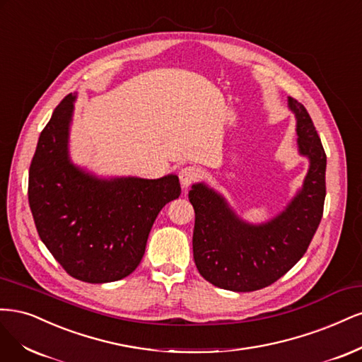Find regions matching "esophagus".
Returning <instances> with one entry per match:
<instances>
[{
	"instance_id": "34e87169",
	"label": "esophagus",
	"mask_w": 362,
	"mask_h": 362,
	"mask_svg": "<svg viewBox=\"0 0 362 362\" xmlns=\"http://www.w3.org/2000/svg\"><path fill=\"white\" fill-rule=\"evenodd\" d=\"M179 177H180V183L183 188H188L191 183H194L195 180L202 177V170L195 165L185 167L179 171Z\"/></svg>"
}]
</instances>
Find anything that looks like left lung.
Instances as JSON below:
<instances>
[{
	"instance_id": "1",
	"label": "left lung",
	"mask_w": 362,
	"mask_h": 362,
	"mask_svg": "<svg viewBox=\"0 0 362 362\" xmlns=\"http://www.w3.org/2000/svg\"><path fill=\"white\" fill-rule=\"evenodd\" d=\"M295 112L298 148L310 159L304 185L281 214L263 224L242 221L226 198L204 183L192 185L195 212L192 251L200 275L219 288L254 291L287 274L316 233L326 195V155L308 111L288 98Z\"/></svg>"
}]
</instances>
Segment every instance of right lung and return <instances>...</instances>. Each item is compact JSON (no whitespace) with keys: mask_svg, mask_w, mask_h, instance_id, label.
<instances>
[{"mask_svg":"<svg viewBox=\"0 0 362 362\" xmlns=\"http://www.w3.org/2000/svg\"><path fill=\"white\" fill-rule=\"evenodd\" d=\"M74 95L54 110L28 176L37 233L63 269L86 283H111L141 262L160 209L180 195L176 174L160 179H99L69 158Z\"/></svg>","mask_w":362,"mask_h":362,"instance_id":"right-lung-1","label":"right lung"}]
</instances>
